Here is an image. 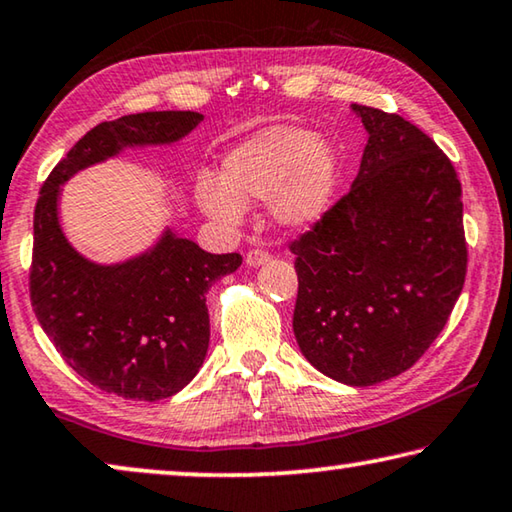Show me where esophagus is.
<instances>
[{
  "label": "esophagus",
  "mask_w": 512,
  "mask_h": 512,
  "mask_svg": "<svg viewBox=\"0 0 512 512\" xmlns=\"http://www.w3.org/2000/svg\"><path fill=\"white\" fill-rule=\"evenodd\" d=\"M270 258H272V254L263 247H254V249L247 251V265H251V267L263 265V263L270 261Z\"/></svg>",
  "instance_id": "1"
}]
</instances>
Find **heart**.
<instances>
[{"mask_svg":"<svg viewBox=\"0 0 512 512\" xmlns=\"http://www.w3.org/2000/svg\"><path fill=\"white\" fill-rule=\"evenodd\" d=\"M336 155L313 130L270 125L242 141L224 160V183L201 178L196 201L210 217L240 222L245 203L270 199L283 226H306L327 210L336 187Z\"/></svg>","mask_w":512,"mask_h":512,"instance_id":"obj_1","label":"heart"}]
</instances>
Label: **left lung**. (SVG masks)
Listing matches in <instances>:
<instances>
[{
	"instance_id": "left-lung-1",
	"label": "left lung",
	"mask_w": 512,
	"mask_h": 512,
	"mask_svg": "<svg viewBox=\"0 0 512 512\" xmlns=\"http://www.w3.org/2000/svg\"><path fill=\"white\" fill-rule=\"evenodd\" d=\"M368 141L359 174L290 242L293 332L320 373L350 387L423 357L465 286L462 187L446 153L398 114L352 105Z\"/></svg>"
}]
</instances>
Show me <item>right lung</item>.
I'll return each instance as SVG.
<instances>
[{"mask_svg": "<svg viewBox=\"0 0 512 512\" xmlns=\"http://www.w3.org/2000/svg\"><path fill=\"white\" fill-rule=\"evenodd\" d=\"M203 121L199 112H141L102 121L70 148L41 187L34 210L29 297L43 332L77 375L130 400L178 393L206 359V293L238 270L240 254H208L171 231L121 265H96L59 226V185L125 146L171 144Z\"/></svg>", "mask_w": 512, "mask_h": 512, "instance_id": "1", "label": "right lung"}]
</instances>
